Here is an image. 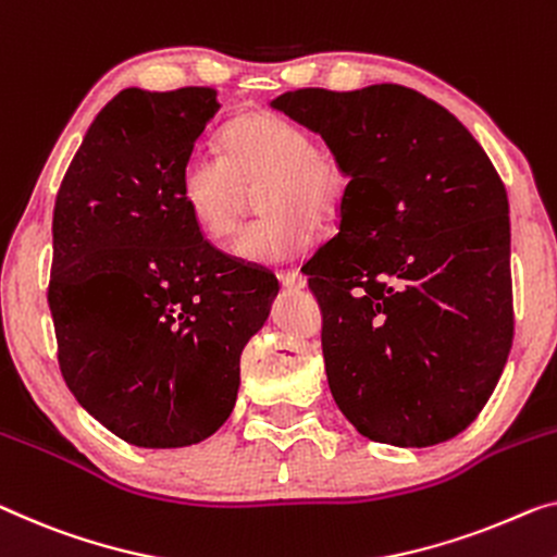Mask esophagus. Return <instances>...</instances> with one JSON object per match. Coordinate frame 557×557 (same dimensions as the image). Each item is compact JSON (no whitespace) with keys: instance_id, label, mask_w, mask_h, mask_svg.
<instances>
[{"instance_id":"34e87169","label":"esophagus","mask_w":557,"mask_h":557,"mask_svg":"<svg viewBox=\"0 0 557 557\" xmlns=\"http://www.w3.org/2000/svg\"><path fill=\"white\" fill-rule=\"evenodd\" d=\"M277 280H280V285L287 287V289H305L307 287V280L297 270L277 272Z\"/></svg>"}]
</instances>
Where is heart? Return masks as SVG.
I'll return each instance as SVG.
<instances>
[{"instance_id":"obj_1","label":"heart","mask_w":557,"mask_h":557,"mask_svg":"<svg viewBox=\"0 0 557 557\" xmlns=\"http://www.w3.org/2000/svg\"><path fill=\"white\" fill-rule=\"evenodd\" d=\"M225 154L193 149L180 170V197L195 225L212 239L232 235L245 187L262 185L268 218L247 225L235 239L237 257L280 264L307 252L314 220H330L347 193V174L335 157L314 147L310 132L270 112L245 114L222 135Z\"/></svg>"}]
</instances>
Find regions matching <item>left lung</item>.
Masks as SVG:
<instances>
[{
  "label": "left lung",
  "instance_id": "8db88e82",
  "mask_svg": "<svg viewBox=\"0 0 557 557\" xmlns=\"http://www.w3.org/2000/svg\"><path fill=\"white\" fill-rule=\"evenodd\" d=\"M347 174L339 232L302 272L322 310L330 393L397 447L478 418L512 345L508 195L465 124L400 85L297 89L270 102Z\"/></svg>",
  "mask_w": 557,
  "mask_h": 557
}]
</instances>
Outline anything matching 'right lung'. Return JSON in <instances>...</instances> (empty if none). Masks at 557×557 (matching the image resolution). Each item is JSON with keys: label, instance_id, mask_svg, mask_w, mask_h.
I'll list each match as a JSON object with an SVG mask.
<instances>
[{"label": "right lung", "instance_id": "add662e5", "mask_svg": "<svg viewBox=\"0 0 557 557\" xmlns=\"http://www.w3.org/2000/svg\"><path fill=\"white\" fill-rule=\"evenodd\" d=\"M220 110L210 87L122 89L66 170L52 220V310L66 387L137 447L225 425L239 355L270 318L275 275L207 243L180 170Z\"/></svg>", "mask_w": 557, "mask_h": 557}]
</instances>
